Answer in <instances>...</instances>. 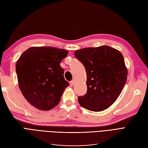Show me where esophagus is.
Wrapping results in <instances>:
<instances>
[{"label": "esophagus", "instance_id": "obj_1", "mask_svg": "<svg viewBox=\"0 0 148 148\" xmlns=\"http://www.w3.org/2000/svg\"><path fill=\"white\" fill-rule=\"evenodd\" d=\"M70 85L71 86H73V85H74V81H71L70 82Z\"/></svg>", "mask_w": 148, "mask_h": 148}]
</instances>
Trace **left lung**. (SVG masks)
Segmentation results:
<instances>
[{"label": "left lung", "mask_w": 148, "mask_h": 148, "mask_svg": "<svg viewBox=\"0 0 148 148\" xmlns=\"http://www.w3.org/2000/svg\"><path fill=\"white\" fill-rule=\"evenodd\" d=\"M87 74V92L78 98L80 106L89 110L107 109L117 100L127 82L128 71L123 57L108 46L88 47L75 52Z\"/></svg>", "instance_id": "obj_1"}]
</instances>
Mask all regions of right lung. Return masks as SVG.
Wrapping results in <instances>:
<instances>
[{"label": "right lung", "mask_w": 148, "mask_h": 148, "mask_svg": "<svg viewBox=\"0 0 148 148\" xmlns=\"http://www.w3.org/2000/svg\"><path fill=\"white\" fill-rule=\"evenodd\" d=\"M69 51L53 47H31L20 56L16 64L18 83L29 104L49 110L60 101L69 83L60 65Z\"/></svg>", "instance_id": "right-lung-1"}]
</instances>
